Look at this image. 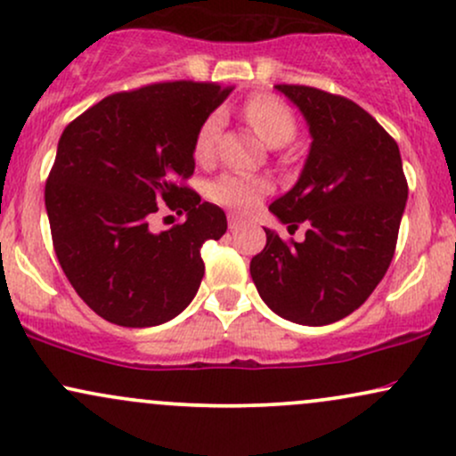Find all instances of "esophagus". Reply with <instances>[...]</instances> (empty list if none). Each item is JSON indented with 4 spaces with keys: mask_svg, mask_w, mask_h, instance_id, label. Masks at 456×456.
Masks as SVG:
<instances>
[{
    "mask_svg": "<svg viewBox=\"0 0 456 456\" xmlns=\"http://www.w3.org/2000/svg\"><path fill=\"white\" fill-rule=\"evenodd\" d=\"M244 227V221L240 216H235V214H229V229L232 232H238V229Z\"/></svg>",
    "mask_w": 456,
    "mask_h": 456,
    "instance_id": "esophagus-1",
    "label": "esophagus"
}]
</instances>
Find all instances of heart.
I'll list each match as a JSON object with an SVG mask.
<instances>
[{"instance_id":"heart-1","label":"heart","mask_w":456,"mask_h":456,"mask_svg":"<svg viewBox=\"0 0 456 456\" xmlns=\"http://www.w3.org/2000/svg\"><path fill=\"white\" fill-rule=\"evenodd\" d=\"M244 118L255 133L272 148H281L296 134V118L291 109L279 98L268 96V94H257V96L248 98L244 104ZM218 130H221V113L208 115L195 137L197 160L212 159ZM268 192L270 184L257 175L224 174L210 184L212 201L238 212H253Z\"/></svg>"}]
</instances>
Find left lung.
Returning <instances> with one entry per match:
<instances>
[{"label": "left lung", "instance_id": "obj_1", "mask_svg": "<svg viewBox=\"0 0 456 456\" xmlns=\"http://www.w3.org/2000/svg\"><path fill=\"white\" fill-rule=\"evenodd\" d=\"M276 90L300 109L313 141L296 186L270 212L289 232L308 229L305 242L289 244L265 229L250 276L276 315L328 326L362 306L388 270L407 201L401 151L349 98L285 83Z\"/></svg>", "mask_w": 456, "mask_h": 456}]
</instances>
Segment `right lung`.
Instances as JSON below:
<instances>
[{
	"instance_id": "right-lung-1",
	"label": "right lung",
	"mask_w": 456,
	"mask_h": 456,
	"mask_svg": "<svg viewBox=\"0 0 456 456\" xmlns=\"http://www.w3.org/2000/svg\"><path fill=\"white\" fill-rule=\"evenodd\" d=\"M232 90L151 83L102 98L61 133L45 186L55 255L81 300L115 326H160L201 285V246L227 232V216L182 180L195 171L199 126ZM160 205L187 221L154 234Z\"/></svg>"
}]
</instances>
